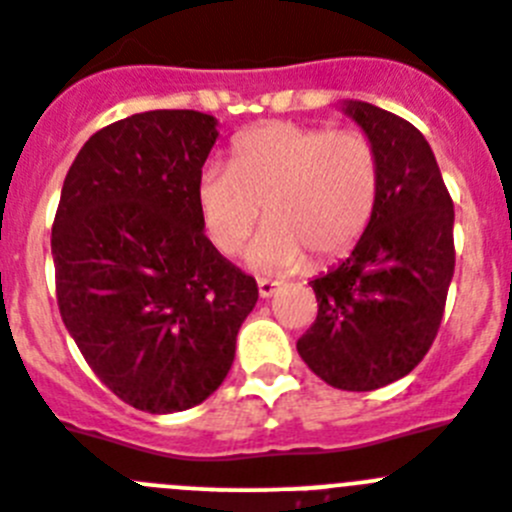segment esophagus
<instances>
[{
    "mask_svg": "<svg viewBox=\"0 0 512 512\" xmlns=\"http://www.w3.org/2000/svg\"><path fill=\"white\" fill-rule=\"evenodd\" d=\"M257 293H260V298H273L275 293H278V283H273V280H257Z\"/></svg>",
    "mask_w": 512,
    "mask_h": 512,
    "instance_id": "esophagus-1",
    "label": "esophagus"
}]
</instances>
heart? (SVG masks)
<instances>
[{
    "label": "heart",
    "mask_w": 512,
    "mask_h": 512,
    "mask_svg": "<svg viewBox=\"0 0 512 512\" xmlns=\"http://www.w3.org/2000/svg\"><path fill=\"white\" fill-rule=\"evenodd\" d=\"M380 158L367 135L273 122L247 132L229 165H206L196 209L222 255L242 247L265 206V229L247 247L255 270L278 273L347 255L370 227Z\"/></svg>",
    "instance_id": "1"
}]
</instances>
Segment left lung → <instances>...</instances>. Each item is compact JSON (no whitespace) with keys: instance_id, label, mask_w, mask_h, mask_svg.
Listing matches in <instances>:
<instances>
[{"instance_id":"obj_1","label":"left lung","mask_w":512,"mask_h":512,"mask_svg":"<svg viewBox=\"0 0 512 512\" xmlns=\"http://www.w3.org/2000/svg\"><path fill=\"white\" fill-rule=\"evenodd\" d=\"M380 158L370 227L347 260L313 278L319 313L298 354L331 388L377 390L426 357L454 275V204L434 150L411 122L344 101Z\"/></svg>"}]
</instances>
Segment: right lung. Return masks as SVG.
Listing matches in <instances>:
<instances>
[{"label":"right lung","mask_w":512,"mask_h":512,"mask_svg":"<svg viewBox=\"0 0 512 512\" xmlns=\"http://www.w3.org/2000/svg\"><path fill=\"white\" fill-rule=\"evenodd\" d=\"M216 119L132 114L89 137L55 211L58 308L91 370L137 411L204 403L234 362L257 283L201 227L196 181Z\"/></svg>","instance_id":"add662e5"}]
</instances>
